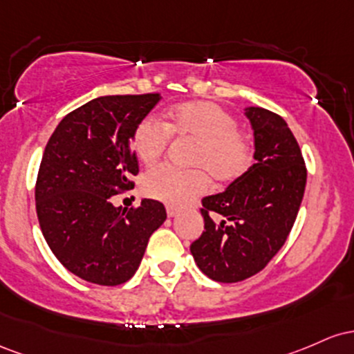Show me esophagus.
I'll list each match as a JSON object with an SVG mask.
<instances>
[{
  "instance_id": "34e87169",
  "label": "esophagus",
  "mask_w": 354,
  "mask_h": 354,
  "mask_svg": "<svg viewBox=\"0 0 354 354\" xmlns=\"http://www.w3.org/2000/svg\"><path fill=\"white\" fill-rule=\"evenodd\" d=\"M178 212H180V210H178L177 207H172V205H167V216H169V217H176Z\"/></svg>"
}]
</instances>
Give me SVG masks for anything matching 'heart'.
<instances>
[{"label": "heart", "mask_w": 354, "mask_h": 354, "mask_svg": "<svg viewBox=\"0 0 354 354\" xmlns=\"http://www.w3.org/2000/svg\"><path fill=\"white\" fill-rule=\"evenodd\" d=\"M170 135L196 142L189 164L178 170L158 165L142 178V192L164 204L182 207L209 190L210 177L217 184H230L252 165V140L237 129L234 115L216 102L192 100L170 106L164 124L147 117L135 127L133 152L142 164H153L164 156Z\"/></svg>", "instance_id": "1"}]
</instances>
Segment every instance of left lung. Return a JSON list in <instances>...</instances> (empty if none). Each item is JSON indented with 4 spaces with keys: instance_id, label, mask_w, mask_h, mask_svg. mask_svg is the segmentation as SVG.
<instances>
[{
    "instance_id": "1",
    "label": "left lung",
    "mask_w": 354,
    "mask_h": 354,
    "mask_svg": "<svg viewBox=\"0 0 354 354\" xmlns=\"http://www.w3.org/2000/svg\"><path fill=\"white\" fill-rule=\"evenodd\" d=\"M256 164L224 192L202 198L204 232L190 244L198 269L217 283H239L284 245L304 196L306 165L283 117L248 106Z\"/></svg>"
}]
</instances>
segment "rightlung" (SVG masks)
Here are the masks:
<instances>
[{"label":"right lung","instance_id":"obj_1","mask_svg":"<svg viewBox=\"0 0 354 354\" xmlns=\"http://www.w3.org/2000/svg\"><path fill=\"white\" fill-rule=\"evenodd\" d=\"M158 100L160 93L95 98L66 115L45 147L35 187L39 227L59 263L88 283H127L167 219L152 198L129 210L112 204L133 189L132 135Z\"/></svg>","mask_w":354,"mask_h":354}]
</instances>
